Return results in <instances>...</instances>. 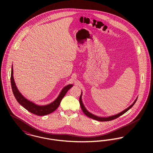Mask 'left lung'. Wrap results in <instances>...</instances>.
<instances>
[{
  "label": "left lung",
  "mask_w": 153,
  "mask_h": 153,
  "mask_svg": "<svg viewBox=\"0 0 153 153\" xmlns=\"http://www.w3.org/2000/svg\"><path fill=\"white\" fill-rule=\"evenodd\" d=\"M82 93H81V96L79 97V103H80V105H81V109L82 110V111L84 112V113L88 117H89V118H91L92 119L99 121H111V120H112L117 118L118 117H119L120 116L122 115L123 114L126 113L127 111H128L129 109L132 108V107L134 105V104L135 103V102H136V101L137 100V98L135 99V100L134 101V102L131 104L130 107H128L127 108L124 109V111H121V112H120V113H118V114H117L116 115H112V116H109V117H101L97 116V115L91 113L90 112H89L88 111L87 109H86V108L85 107V106H84V104L82 102Z\"/></svg>",
  "instance_id": "obj_1"
}]
</instances>
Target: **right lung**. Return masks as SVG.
Segmentation results:
<instances>
[{
    "instance_id": "right-lung-1",
    "label": "right lung",
    "mask_w": 153,
    "mask_h": 153,
    "mask_svg": "<svg viewBox=\"0 0 153 153\" xmlns=\"http://www.w3.org/2000/svg\"><path fill=\"white\" fill-rule=\"evenodd\" d=\"M13 65H12V71H11V76H10V82L12 85V89L13 93L14 94L15 97L16 98L17 101L23 106L25 108L27 109L28 111L30 112L32 114L39 116H44L48 114H49L53 112L55 110L58 108L59 106L60 103L64 97L67 91L73 87L72 84H69L63 88L61 90L60 94L58 96V97L51 103L44 105H38L26 98L22 94L19 92L18 88L16 85L15 82L13 78Z\"/></svg>"
}]
</instances>
